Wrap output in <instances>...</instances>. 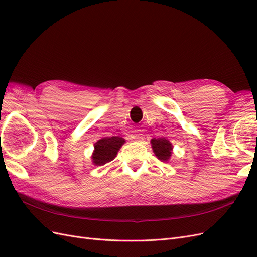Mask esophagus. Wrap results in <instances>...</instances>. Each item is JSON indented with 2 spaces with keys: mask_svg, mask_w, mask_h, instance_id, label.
Segmentation results:
<instances>
[{
  "mask_svg": "<svg viewBox=\"0 0 257 257\" xmlns=\"http://www.w3.org/2000/svg\"><path fill=\"white\" fill-rule=\"evenodd\" d=\"M132 138H133V139H136V141H138V139L141 138V136H139V134H134L133 136H132Z\"/></svg>",
  "mask_w": 257,
  "mask_h": 257,
  "instance_id": "esophagus-1",
  "label": "esophagus"
}]
</instances>
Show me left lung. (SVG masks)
<instances>
[{
  "label": "left lung",
  "instance_id": "obj_1",
  "mask_svg": "<svg viewBox=\"0 0 257 257\" xmlns=\"http://www.w3.org/2000/svg\"><path fill=\"white\" fill-rule=\"evenodd\" d=\"M154 154L161 161H167L172 155L173 147L166 138H153L151 141Z\"/></svg>",
  "mask_w": 257,
  "mask_h": 257
}]
</instances>
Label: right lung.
Returning <instances> with one entry per match:
<instances>
[{"label": "right lung", "mask_w": 257, "mask_h": 257, "mask_svg": "<svg viewBox=\"0 0 257 257\" xmlns=\"http://www.w3.org/2000/svg\"><path fill=\"white\" fill-rule=\"evenodd\" d=\"M124 139L119 136L112 137H105L99 139V141L94 145V153H93V163L95 165L102 166L106 163L112 161L119 149L124 144Z\"/></svg>", "instance_id": "add662e5"}]
</instances>
